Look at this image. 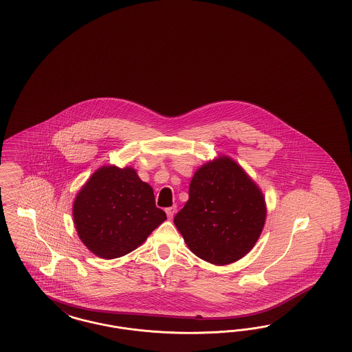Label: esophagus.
<instances>
[{"mask_svg":"<svg viewBox=\"0 0 352 352\" xmlns=\"http://www.w3.org/2000/svg\"><path fill=\"white\" fill-rule=\"evenodd\" d=\"M166 215H168V218L169 219H171L173 217H174V214H175V212H177V206L174 205V206H170V208H166Z\"/></svg>","mask_w":352,"mask_h":352,"instance_id":"esophagus-1","label":"esophagus"}]
</instances>
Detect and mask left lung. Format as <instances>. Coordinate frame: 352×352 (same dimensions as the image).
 <instances>
[{
    "mask_svg": "<svg viewBox=\"0 0 352 352\" xmlns=\"http://www.w3.org/2000/svg\"><path fill=\"white\" fill-rule=\"evenodd\" d=\"M188 201L174 217L192 253L217 266L243 258L263 230L261 190L234 160L219 157L195 173Z\"/></svg>",
    "mask_w": 352,
    "mask_h": 352,
    "instance_id": "1",
    "label": "left lung"
}]
</instances>
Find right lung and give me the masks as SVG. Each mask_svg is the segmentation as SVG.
<instances>
[{"label": "right lung", "instance_id": "right-lung-1", "mask_svg": "<svg viewBox=\"0 0 352 352\" xmlns=\"http://www.w3.org/2000/svg\"><path fill=\"white\" fill-rule=\"evenodd\" d=\"M165 219L152 187L131 168H100L74 204L77 234L89 250L104 259L133 252Z\"/></svg>", "mask_w": 352, "mask_h": 352}]
</instances>
